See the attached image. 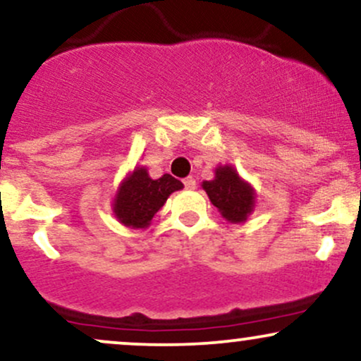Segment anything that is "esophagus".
I'll list each match as a JSON object with an SVG mask.
<instances>
[{
  "label": "esophagus",
  "instance_id": "esophagus-1",
  "mask_svg": "<svg viewBox=\"0 0 361 361\" xmlns=\"http://www.w3.org/2000/svg\"><path fill=\"white\" fill-rule=\"evenodd\" d=\"M183 183H185V188L186 190H195V186H197V181H195V178H192V176L185 178Z\"/></svg>",
  "mask_w": 361,
  "mask_h": 361
}]
</instances>
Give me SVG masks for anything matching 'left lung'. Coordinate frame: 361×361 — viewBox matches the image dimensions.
Masks as SVG:
<instances>
[{"instance_id":"8db88e82","label":"left lung","mask_w":361,"mask_h":361,"mask_svg":"<svg viewBox=\"0 0 361 361\" xmlns=\"http://www.w3.org/2000/svg\"><path fill=\"white\" fill-rule=\"evenodd\" d=\"M210 202L230 224H244L255 208V190L237 173L232 164L215 168V178L203 181Z\"/></svg>"}]
</instances>
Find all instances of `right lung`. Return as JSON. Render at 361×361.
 <instances>
[{"label": "right lung", "mask_w": 361, "mask_h": 361, "mask_svg": "<svg viewBox=\"0 0 361 361\" xmlns=\"http://www.w3.org/2000/svg\"><path fill=\"white\" fill-rule=\"evenodd\" d=\"M181 188L183 183L171 175L153 180L145 166H136L121 181L112 200V214L126 227L147 228L169 195Z\"/></svg>", "instance_id": "right-lung-1"}]
</instances>
